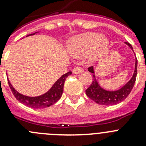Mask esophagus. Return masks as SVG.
Segmentation results:
<instances>
[{"mask_svg": "<svg viewBox=\"0 0 146 146\" xmlns=\"http://www.w3.org/2000/svg\"><path fill=\"white\" fill-rule=\"evenodd\" d=\"M73 73L74 74H78L80 72H82V68L80 66H75L74 68H73Z\"/></svg>", "mask_w": 146, "mask_h": 146, "instance_id": "34e87169", "label": "esophagus"}]
</instances>
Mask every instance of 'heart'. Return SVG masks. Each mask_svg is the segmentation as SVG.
Listing matches in <instances>:
<instances>
[{
	"label": "heart",
	"mask_w": 146,
	"mask_h": 146,
	"mask_svg": "<svg viewBox=\"0 0 146 146\" xmlns=\"http://www.w3.org/2000/svg\"><path fill=\"white\" fill-rule=\"evenodd\" d=\"M108 41L102 38L98 33H85L73 37L68 45V49L72 54L84 55L92 51V58H96L105 50Z\"/></svg>",
	"instance_id": "heart-1"
}]
</instances>
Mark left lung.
<instances>
[{
	"label": "left lung",
	"mask_w": 146,
	"mask_h": 146,
	"mask_svg": "<svg viewBox=\"0 0 146 146\" xmlns=\"http://www.w3.org/2000/svg\"><path fill=\"white\" fill-rule=\"evenodd\" d=\"M125 43L131 49H133L130 43H128V42H125ZM88 70L92 73H94L93 66L89 67ZM137 74V59L136 58L135 69H134V75L131 78V79L120 89L117 91H114V92H109V91L103 89L100 86L95 79V75L93 74V76H92L93 80H92L90 86L86 90V94L91 100H92L93 101L98 103V104H100V105L111 106L117 104V103L124 100L130 94V92H131L133 87H134V83H135Z\"/></svg>",
	"instance_id": "obj_1"
}]
</instances>
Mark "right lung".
Here are the masks:
<instances>
[{"mask_svg": "<svg viewBox=\"0 0 146 146\" xmlns=\"http://www.w3.org/2000/svg\"><path fill=\"white\" fill-rule=\"evenodd\" d=\"M35 34L29 35L27 36L33 35ZM72 74V72H68L61 76L60 78L55 82L53 86L51 88L49 91L45 93L44 94L38 97H27V96L23 95L17 92L15 88L12 87L10 82L9 81V86L10 87L12 94L15 97L16 99L20 102L23 103L25 106L28 107H31L33 109H45L47 107L51 106L52 105L54 104L56 102L58 101V100L61 98L63 91V86H64L65 80L68 75Z\"/></svg>", "mask_w": 146, "mask_h": 146, "instance_id": "1", "label": "right lung"}]
</instances>
